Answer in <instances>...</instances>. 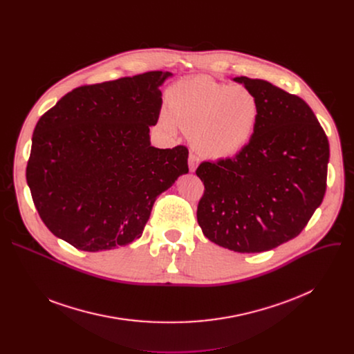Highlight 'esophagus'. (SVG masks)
Here are the masks:
<instances>
[{
    "label": "esophagus",
    "instance_id": "34e87169",
    "mask_svg": "<svg viewBox=\"0 0 354 354\" xmlns=\"http://www.w3.org/2000/svg\"><path fill=\"white\" fill-rule=\"evenodd\" d=\"M198 164H200V160H198L194 154H190V156H189V171H190V172H194V171L197 169Z\"/></svg>",
    "mask_w": 354,
    "mask_h": 354
}]
</instances>
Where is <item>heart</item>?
Wrapping results in <instances>:
<instances>
[{"label":"heart","mask_w":354,"mask_h":354,"mask_svg":"<svg viewBox=\"0 0 354 354\" xmlns=\"http://www.w3.org/2000/svg\"><path fill=\"white\" fill-rule=\"evenodd\" d=\"M168 115L161 124L168 131L179 126L190 133L200 156L221 161L238 156L254 138L261 116L258 96L246 86H232L209 77H194L167 92Z\"/></svg>","instance_id":"obj_1"}]
</instances>
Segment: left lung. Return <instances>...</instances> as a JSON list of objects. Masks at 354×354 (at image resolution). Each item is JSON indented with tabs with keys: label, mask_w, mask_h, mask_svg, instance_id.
<instances>
[{
	"label": "left lung",
	"mask_w": 354,
	"mask_h": 354,
	"mask_svg": "<svg viewBox=\"0 0 354 354\" xmlns=\"http://www.w3.org/2000/svg\"><path fill=\"white\" fill-rule=\"evenodd\" d=\"M234 81L258 96V129L235 158L198 165L205 194L197 223L212 242L258 254L295 238L321 206L329 142L301 97L265 80Z\"/></svg>",
	"instance_id": "obj_1"
}]
</instances>
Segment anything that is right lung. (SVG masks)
Returning <instances> with one entry per match:
<instances>
[{
	"mask_svg": "<svg viewBox=\"0 0 354 354\" xmlns=\"http://www.w3.org/2000/svg\"><path fill=\"white\" fill-rule=\"evenodd\" d=\"M169 71L73 89L37 122L26 182L57 238L99 252L140 238L156 198L189 172L183 145H151Z\"/></svg>",
	"mask_w": 354,
	"mask_h": 354,
	"instance_id": "add662e5",
	"label": "right lung"
}]
</instances>
